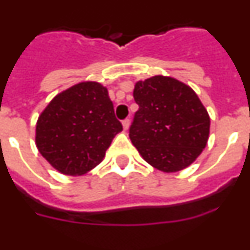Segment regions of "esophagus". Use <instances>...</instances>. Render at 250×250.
Instances as JSON below:
<instances>
[{"label":"esophagus","mask_w":250,"mask_h":250,"mask_svg":"<svg viewBox=\"0 0 250 250\" xmlns=\"http://www.w3.org/2000/svg\"><path fill=\"white\" fill-rule=\"evenodd\" d=\"M123 127L124 130H127L130 127V120L129 119H125V120L123 121Z\"/></svg>","instance_id":"1"}]
</instances>
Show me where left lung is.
I'll return each mask as SVG.
<instances>
[{"instance_id": "obj_1", "label": "left lung", "mask_w": 250, "mask_h": 250, "mask_svg": "<svg viewBox=\"0 0 250 250\" xmlns=\"http://www.w3.org/2000/svg\"><path fill=\"white\" fill-rule=\"evenodd\" d=\"M139 105L129 136L140 155L164 173L194 163L207 146L210 118L191 87L176 79L152 76L138 81Z\"/></svg>"}]
</instances>
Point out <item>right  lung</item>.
Instances as JSON below:
<instances>
[{
    "label": "right lung",
    "mask_w": 250,
    "mask_h": 250,
    "mask_svg": "<svg viewBox=\"0 0 250 250\" xmlns=\"http://www.w3.org/2000/svg\"><path fill=\"white\" fill-rule=\"evenodd\" d=\"M121 130L107 89L86 81L60 92L41 112L36 146L60 173L83 175L100 164Z\"/></svg>",
    "instance_id": "obj_1"
}]
</instances>
